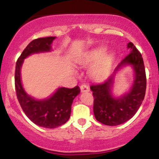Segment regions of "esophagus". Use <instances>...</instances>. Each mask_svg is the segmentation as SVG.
<instances>
[{"label":"esophagus","mask_w":159,"mask_h":159,"mask_svg":"<svg viewBox=\"0 0 159 159\" xmlns=\"http://www.w3.org/2000/svg\"><path fill=\"white\" fill-rule=\"evenodd\" d=\"M81 93L89 92V91H90V88H89V87L87 85L82 84L81 86Z\"/></svg>","instance_id":"obj_1"}]
</instances>
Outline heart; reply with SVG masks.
I'll return each mask as SVG.
<instances>
[{"label": "heart", "mask_w": 159, "mask_h": 159, "mask_svg": "<svg viewBox=\"0 0 159 159\" xmlns=\"http://www.w3.org/2000/svg\"><path fill=\"white\" fill-rule=\"evenodd\" d=\"M106 48L105 47H98L87 52L81 59L80 63L84 66L95 65L90 70V75L95 80H102L108 75L110 72L114 57L112 53H107L104 54Z\"/></svg>", "instance_id": "1"}]
</instances>
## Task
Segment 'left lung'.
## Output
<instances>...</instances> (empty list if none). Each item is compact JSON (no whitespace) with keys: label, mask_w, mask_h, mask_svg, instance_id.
I'll list each match as a JSON object with an SVG mask.
<instances>
[{"label":"left lung","mask_w":159,"mask_h":159,"mask_svg":"<svg viewBox=\"0 0 159 159\" xmlns=\"http://www.w3.org/2000/svg\"><path fill=\"white\" fill-rule=\"evenodd\" d=\"M127 48L130 49V53L118 64L114 74L102 83L90 86L94 98L95 117L106 125H118L130 120L139 109L145 96L147 78L143 57L132 43H128ZM125 65H131L134 69V84L129 93L115 98L111 93L115 75Z\"/></svg>","instance_id":"left-lung-1"}]
</instances>
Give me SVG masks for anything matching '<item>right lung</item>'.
<instances>
[{"mask_svg":"<svg viewBox=\"0 0 159 159\" xmlns=\"http://www.w3.org/2000/svg\"><path fill=\"white\" fill-rule=\"evenodd\" d=\"M56 37L38 38L30 42L16 62L15 87L17 98L26 116L39 126L54 129L68 121L74 98L80 93L78 86L72 89L61 87L48 98L36 100L24 90L21 81V68L24 60L35 53L47 52L52 50V42Z\"/></svg>","mask_w":159,"mask_h":159,"instance_id":"obj_1","label":"right lung"}]
</instances>
